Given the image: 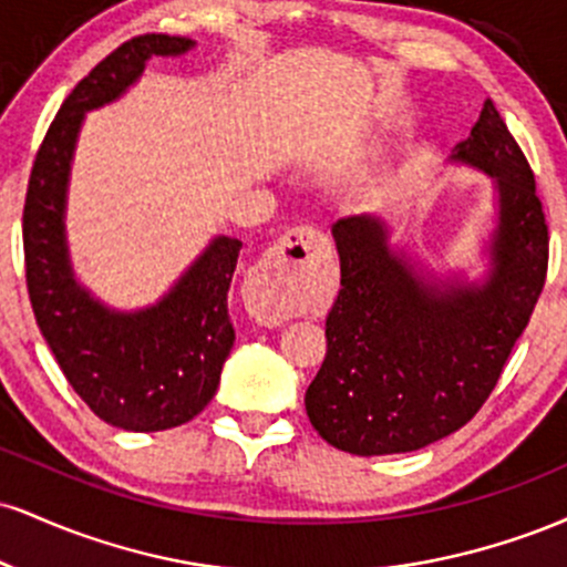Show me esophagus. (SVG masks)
Here are the masks:
<instances>
[{
	"label": "esophagus",
	"instance_id": "obj_1",
	"mask_svg": "<svg viewBox=\"0 0 567 567\" xmlns=\"http://www.w3.org/2000/svg\"><path fill=\"white\" fill-rule=\"evenodd\" d=\"M328 237L315 226H296L252 269L245 285L247 309L264 324H279L296 315V282L309 266L328 258Z\"/></svg>",
	"mask_w": 567,
	"mask_h": 567
}]
</instances>
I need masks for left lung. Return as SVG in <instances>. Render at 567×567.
<instances>
[{"instance_id":"8db88e82","label":"left lung","mask_w":567,"mask_h":567,"mask_svg":"<svg viewBox=\"0 0 567 567\" xmlns=\"http://www.w3.org/2000/svg\"><path fill=\"white\" fill-rule=\"evenodd\" d=\"M498 192L485 282L434 279L389 245L375 216L333 224L341 290L328 354L306 389L320 437L354 455L410 453L470 424L528 328L549 264V229L523 148L487 97L451 154Z\"/></svg>"}]
</instances>
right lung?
Here are the masks:
<instances>
[{"label": "right lung", "mask_w": 567, "mask_h": 567, "mask_svg": "<svg viewBox=\"0 0 567 567\" xmlns=\"http://www.w3.org/2000/svg\"><path fill=\"white\" fill-rule=\"evenodd\" d=\"M192 39L143 34L120 44L71 90L39 146L23 205L31 309L76 394L97 419L127 432L192 421L216 394L234 347L231 275L239 247L216 237L154 306L109 309L76 282L66 245V192L84 114L120 97L152 55H184Z\"/></svg>", "instance_id": "obj_1"}]
</instances>
